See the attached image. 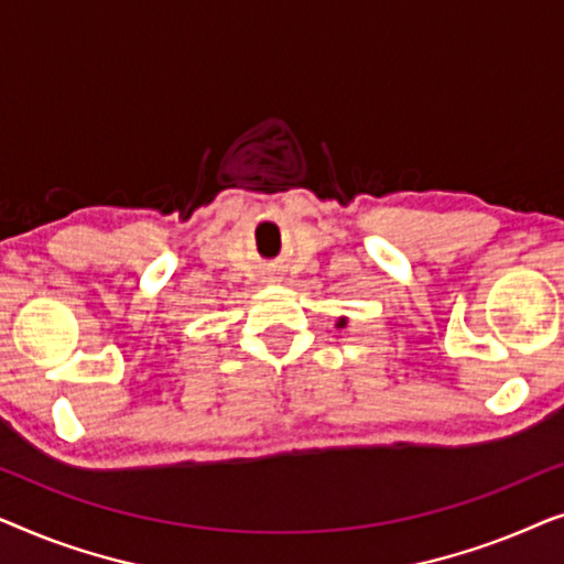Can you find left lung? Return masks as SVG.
I'll use <instances>...</instances> for the list:
<instances>
[{"label": "left lung", "mask_w": 564, "mask_h": 564, "mask_svg": "<svg viewBox=\"0 0 564 564\" xmlns=\"http://www.w3.org/2000/svg\"><path fill=\"white\" fill-rule=\"evenodd\" d=\"M346 321H349V318H338L336 321V328H346Z\"/></svg>", "instance_id": "8db88e82"}]
</instances>
